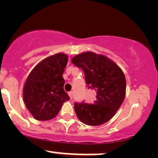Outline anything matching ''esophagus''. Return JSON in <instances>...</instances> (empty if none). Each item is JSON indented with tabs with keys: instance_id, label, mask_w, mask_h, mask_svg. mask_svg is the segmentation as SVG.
<instances>
[{
	"instance_id": "obj_1",
	"label": "esophagus",
	"mask_w": 158,
	"mask_h": 158,
	"mask_svg": "<svg viewBox=\"0 0 158 158\" xmlns=\"http://www.w3.org/2000/svg\"><path fill=\"white\" fill-rule=\"evenodd\" d=\"M68 96H69V97H70V99H72V98H73V92H69V93H68Z\"/></svg>"
}]
</instances>
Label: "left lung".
Wrapping results in <instances>:
<instances>
[{
  "mask_svg": "<svg viewBox=\"0 0 158 158\" xmlns=\"http://www.w3.org/2000/svg\"><path fill=\"white\" fill-rule=\"evenodd\" d=\"M72 62L82 69L88 89L96 94L94 105L75 103L77 118L89 126L107 122L115 115L126 95V78L122 69L106 56L91 52L75 56Z\"/></svg>",
  "mask_w": 158,
  "mask_h": 158,
  "instance_id": "left-lung-1",
  "label": "left lung"
}]
</instances>
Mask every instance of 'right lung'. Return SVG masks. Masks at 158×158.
<instances>
[{"label": "right lung", "mask_w": 158, "mask_h": 158, "mask_svg": "<svg viewBox=\"0 0 158 158\" xmlns=\"http://www.w3.org/2000/svg\"><path fill=\"white\" fill-rule=\"evenodd\" d=\"M68 57L58 53L45 58L34 67L25 82L23 101L27 109L39 121L55 118L62 104L68 101L62 77Z\"/></svg>", "instance_id": "obj_1"}]
</instances>
